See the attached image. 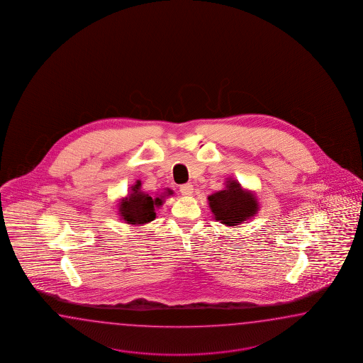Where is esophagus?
<instances>
[{"label": "esophagus", "instance_id": "obj_1", "mask_svg": "<svg viewBox=\"0 0 363 363\" xmlns=\"http://www.w3.org/2000/svg\"><path fill=\"white\" fill-rule=\"evenodd\" d=\"M194 187L191 184H184V185L179 186V191L182 193V195H186V196H190V195H193Z\"/></svg>", "mask_w": 363, "mask_h": 363}]
</instances>
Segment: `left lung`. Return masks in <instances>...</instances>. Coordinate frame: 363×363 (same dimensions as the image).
I'll return each mask as SVG.
<instances>
[{"label": "left lung", "mask_w": 363, "mask_h": 363, "mask_svg": "<svg viewBox=\"0 0 363 363\" xmlns=\"http://www.w3.org/2000/svg\"><path fill=\"white\" fill-rule=\"evenodd\" d=\"M215 218L225 225H238L258 211L257 199L251 193H245L235 181H229L225 190L208 196Z\"/></svg>", "instance_id": "obj_1"}]
</instances>
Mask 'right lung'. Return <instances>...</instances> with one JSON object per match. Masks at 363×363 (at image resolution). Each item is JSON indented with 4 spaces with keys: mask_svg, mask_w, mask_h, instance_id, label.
<instances>
[{
    "mask_svg": "<svg viewBox=\"0 0 363 363\" xmlns=\"http://www.w3.org/2000/svg\"><path fill=\"white\" fill-rule=\"evenodd\" d=\"M139 186L140 182L138 181L137 185L133 187V193L120 206L121 216L129 224H145L152 221L155 218V207L162 203L160 198L153 199L145 194L139 193Z\"/></svg>",
    "mask_w": 363,
    "mask_h": 363,
    "instance_id": "1",
    "label": "right lung"
}]
</instances>
